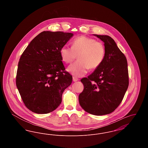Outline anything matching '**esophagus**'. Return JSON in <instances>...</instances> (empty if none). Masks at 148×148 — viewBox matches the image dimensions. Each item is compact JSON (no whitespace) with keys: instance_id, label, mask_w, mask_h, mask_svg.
Wrapping results in <instances>:
<instances>
[{"instance_id":"obj_1","label":"esophagus","mask_w":148,"mask_h":148,"mask_svg":"<svg viewBox=\"0 0 148 148\" xmlns=\"http://www.w3.org/2000/svg\"><path fill=\"white\" fill-rule=\"evenodd\" d=\"M73 82H77V80H79V79L76 77H73Z\"/></svg>"}]
</instances>
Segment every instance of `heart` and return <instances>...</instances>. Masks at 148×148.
I'll return each mask as SVG.
<instances>
[{"mask_svg": "<svg viewBox=\"0 0 148 148\" xmlns=\"http://www.w3.org/2000/svg\"><path fill=\"white\" fill-rule=\"evenodd\" d=\"M60 55L67 64L71 63L78 56L79 60L70 65L68 71L73 75L82 77L89 69H97L101 64L106 56V48L101 42L86 36H80L74 40L72 47L63 46Z\"/></svg>", "mask_w": 148, "mask_h": 148, "instance_id": "b5f03b06", "label": "heart"}]
</instances>
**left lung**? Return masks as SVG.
Segmentation results:
<instances>
[{"instance_id":"left-lung-1","label":"left lung","mask_w":148,"mask_h":148,"mask_svg":"<svg viewBox=\"0 0 148 148\" xmlns=\"http://www.w3.org/2000/svg\"><path fill=\"white\" fill-rule=\"evenodd\" d=\"M104 42L106 56L92 74L81 79L84 90L79 101L85 112L95 115L113 112L129 86L127 58L110 36L94 34Z\"/></svg>"}]
</instances>
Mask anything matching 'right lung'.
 <instances>
[{"instance_id":"add662e5","label":"right lung","mask_w":148,"mask_h":148,"mask_svg":"<svg viewBox=\"0 0 148 148\" xmlns=\"http://www.w3.org/2000/svg\"><path fill=\"white\" fill-rule=\"evenodd\" d=\"M73 34L44 31L29 43L18 63L16 85L25 106L36 114L50 113L59 106L72 82L60 49Z\"/></svg>"}]
</instances>
